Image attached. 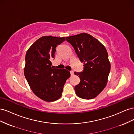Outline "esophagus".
<instances>
[{
    "mask_svg": "<svg viewBox=\"0 0 134 134\" xmlns=\"http://www.w3.org/2000/svg\"><path fill=\"white\" fill-rule=\"evenodd\" d=\"M70 74H71V75H74V71L71 70V71H70Z\"/></svg>",
    "mask_w": 134,
    "mask_h": 134,
    "instance_id": "obj_1",
    "label": "esophagus"
}]
</instances>
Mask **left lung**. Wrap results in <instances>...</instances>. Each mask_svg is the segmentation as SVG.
Listing matches in <instances>:
<instances>
[{"mask_svg":"<svg viewBox=\"0 0 134 134\" xmlns=\"http://www.w3.org/2000/svg\"><path fill=\"white\" fill-rule=\"evenodd\" d=\"M65 38L84 64L83 71L74 72L80 79L74 88L76 94L85 99L94 98L106 87L111 69L106 48L98 40L86 33Z\"/></svg>","mask_w":134,"mask_h":134,"instance_id":"1","label":"left lung"}]
</instances>
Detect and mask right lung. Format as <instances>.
<instances>
[{"label":"right lung","mask_w":134,"mask_h":134,"mask_svg":"<svg viewBox=\"0 0 134 134\" xmlns=\"http://www.w3.org/2000/svg\"><path fill=\"white\" fill-rule=\"evenodd\" d=\"M65 41L63 37L43 36L35 41L26 54L24 74L35 94L46 102H54L62 94L70 73L66 69L52 66L56 48Z\"/></svg>","instance_id":"right-lung-1"}]
</instances>
